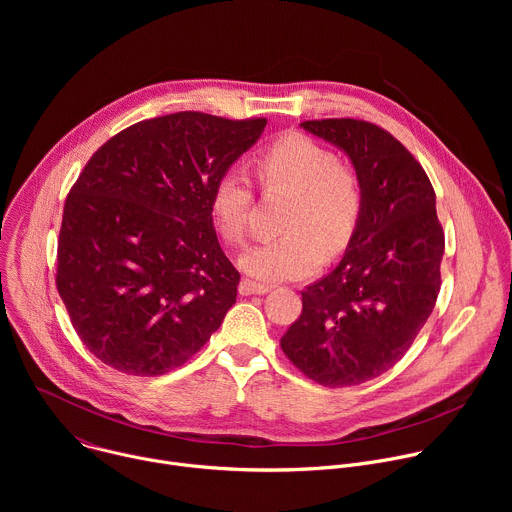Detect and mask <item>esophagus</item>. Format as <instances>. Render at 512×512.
Returning a JSON list of instances; mask_svg holds the SVG:
<instances>
[{
	"label": "esophagus",
	"mask_w": 512,
	"mask_h": 512,
	"mask_svg": "<svg viewBox=\"0 0 512 512\" xmlns=\"http://www.w3.org/2000/svg\"><path fill=\"white\" fill-rule=\"evenodd\" d=\"M271 287L269 285H261V283H255L251 279H243L239 283V294L241 296H263V294H269Z\"/></svg>",
	"instance_id": "esophagus-1"
}]
</instances>
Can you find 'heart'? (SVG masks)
<instances>
[{"instance_id":"b5f03b06","label":"heart","mask_w":512,"mask_h":512,"mask_svg":"<svg viewBox=\"0 0 512 512\" xmlns=\"http://www.w3.org/2000/svg\"><path fill=\"white\" fill-rule=\"evenodd\" d=\"M263 186L294 192L283 221L285 235L249 247L241 269L259 281H296L314 275L328 253H340L352 239L362 210L358 178L336 162L320 141L285 133L255 158ZM212 223L227 243H243L253 206L249 176L233 166L216 178L210 192ZM325 244L322 246L321 243Z\"/></svg>"}]
</instances>
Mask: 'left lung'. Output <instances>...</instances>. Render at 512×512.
<instances>
[{"mask_svg": "<svg viewBox=\"0 0 512 512\" xmlns=\"http://www.w3.org/2000/svg\"><path fill=\"white\" fill-rule=\"evenodd\" d=\"M300 127L346 154L362 210L340 263L302 291V316L281 348L312 381L352 387L387 373L427 322L444 233L427 174L391 133L356 119Z\"/></svg>", "mask_w": 512, "mask_h": 512, "instance_id": "1", "label": "left lung"}]
</instances>
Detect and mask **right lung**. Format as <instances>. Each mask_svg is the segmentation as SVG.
<instances>
[{
    "instance_id": "obj_1",
    "label": "right lung",
    "mask_w": 512,
    "mask_h": 512,
    "mask_svg": "<svg viewBox=\"0 0 512 512\" xmlns=\"http://www.w3.org/2000/svg\"><path fill=\"white\" fill-rule=\"evenodd\" d=\"M265 125L182 111L123 129L89 160L64 204L56 287L101 362L164 375L223 324L241 275L210 192Z\"/></svg>"
}]
</instances>
